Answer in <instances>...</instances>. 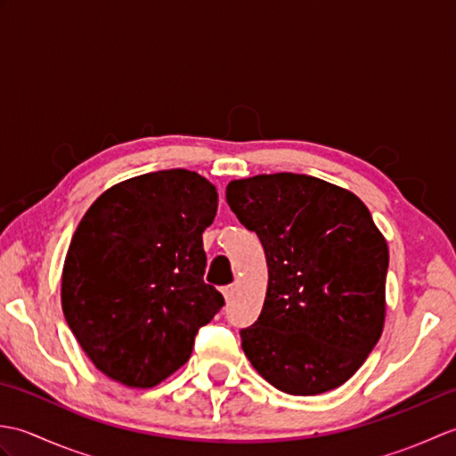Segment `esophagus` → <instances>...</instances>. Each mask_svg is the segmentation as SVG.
<instances>
[{
	"mask_svg": "<svg viewBox=\"0 0 456 456\" xmlns=\"http://www.w3.org/2000/svg\"><path fill=\"white\" fill-rule=\"evenodd\" d=\"M235 286L233 284H229V286H223V296H225V299H227V302H229V299L231 297H233L235 296Z\"/></svg>",
	"mask_w": 456,
	"mask_h": 456,
	"instance_id": "esophagus-1",
	"label": "esophagus"
}]
</instances>
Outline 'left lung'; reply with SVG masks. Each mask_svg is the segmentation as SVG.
Segmentation results:
<instances>
[{
  "label": "left lung",
  "mask_w": 456,
  "mask_h": 456,
  "mask_svg": "<svg viewBox=\"0 0 456 456\" xmlns=\"http://www.w3.org/2000/svg\"><path fill=\"white\" fill-rule=\"evenodd\" d=\"M227 203L263 243L268 288L240 345L292 395L345 384L382 335L388 245L354 193L305 174L233 180Z\"/></svg>",
  "instance_id": "1"
}]
</instances>
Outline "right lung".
<instances>
[{"instance_id":"1","label":"right lung","mask_w":456,"mask_h":456,"mask_svg":"<svg viewBox=\"0 0 456 456\" xmlns=\"http://www.w3.org/2000/svg\"><path fill=\"white\" fill-rule=\"evenodd\" d=\"M216 213V186L183 168L125 180L86 211L64 260L62 312L111 380L160 384L225 305L203 282L201 233Z\"/></svg>"}]
</instances>
